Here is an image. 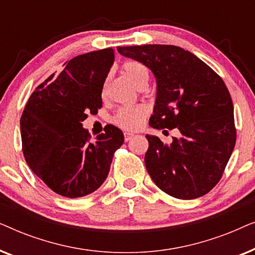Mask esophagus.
Segmentation results:
<instances>
[{"label": "esophagus", "mask_w": 255, "mask_h": 255, "mask_svg": "<svg viewBox=\"0 0 255 255\" xmlns=\"http://www.w3.org/2000/svg\"><path fill=\"white\" fill-rule=\"evenodd\" d=\"M133 138V133H131V132H124V139L125 141H128L130 139Z\"/></svg>", "instance_id": "obj_1"}]
</instances>
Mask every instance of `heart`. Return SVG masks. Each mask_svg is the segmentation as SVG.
<instances>
[{"mask_svg": "<svg viewBox=\"0 0 255 255\" xmlns=\"http://www.w3.org/2000/svg\"><path fill=\"white\" fill-rule=\"evenodd\" d=\"M122 71L138 89H144L147 87L149 81V72L146 68V66L140 64V62L125 61L122 65ZM147 115L148 108L144 104L122 107L115 114L113 122L121 128L128 131H134L141 128Z\"/></svg>", "mask_w": 255, "mask_h": 255, "instance_id": "obj_1", "label": "heart"}]
</instances>
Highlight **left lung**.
I'll list each match as a JSON object with an SVG mask.
<instances>
[{
  "instance_id": "1",
  "label": "left lung",
  "mask_w": 255,
  "mask_h": 255,
  "mask_svg": "<svg viewBox=\"0 0 255 255\" xmlns=\"http://www.w3.org/2000/svg\"><path fill=\"white\" fill-rule=\"evenodd\" d=\"M155 75L152 128H177L180 137L163 144L146 135V169L163 193L180 200L208 194L222 179L236 145L233 103L223 79L190 52L173 45L117 47Z\"/></svg>"
}]
</instances>
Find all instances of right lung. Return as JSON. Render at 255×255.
Segmentation results:
<instances>
[{
	"label": "right lung",
	"mask_w": 255,
	"mask_h": 255,
	"mask_svg": "<svg viewBox=\"0 0 255 255\" xmlns=\"http://www.w3.org/2000/svg\"><path fill=\"white\" fill-rule=\"evenodd\" d=\"M115 59L113 48L89 52L65 62L30 96L20 118L24 158L54 193L82 197L99 189L115 152L124 142L120 128L107 125L92 141L82 122L102 108V89Z\"/></svg>",
	"instance_id": "obj_1"
}]
</instances>
